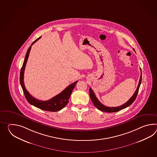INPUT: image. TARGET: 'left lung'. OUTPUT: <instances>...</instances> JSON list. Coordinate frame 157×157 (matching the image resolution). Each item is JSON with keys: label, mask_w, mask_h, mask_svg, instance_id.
<instances>
[{"label": "left lung", "mask_w": 157, "mask_h": 157, "mask_svg": "<svg viewBox=\"0 0 157 157\" xmlns=\"http://www.w3.org/2000/svg\"><path fill=\"white\" fill-rule=\"evenodd\" d=\"M133 50L135 51L134 49H133ZM140 71H141V76L140 78L139 82V84H138V86L137 87L136 91L134 93V94H133L132 96L130 98L129 100L127 101L124 104L122 105L119 106H117V107H107L104 105L102 104L101 102L98 101V98L96 97L94 91H92V90L90 88V96L91 101H92L94 105L98 110H100V111H102V112H107V113L118 112L119 110H121L122 109L129 106V105L132 104L134 101L135 100L136 97H137V95L138 92H139L140 86V84L141 83V80H142V73H141V68H140Z\"/></svg>", "instance_id": "left-lung-1"}]
</instances>
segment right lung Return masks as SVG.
Here are the masks:
<instances>
[{
	"instance_id": "obj_1",
	"label": "right lung",
	"mask_w": 157,
	"mask_h": 157,
	"mask_svg": "<svg viewBox=\"0 0 157 157\" xmlns=\"http://www.w3.org/2000/svg\"><path fill=\"white\" fill-rule=\"evenodd\" d=\"M40 38L41 36L36 39L28 49L26 55L25 57L24 61L21 67L20 75V84L24 92L25 96L29 104H30L40 109L45 111L57 112L63 108L69 102V99L71 96V94L76 84L77 83L78 81L75 82L71 84L68 87H66V88L63 91H62L60 94L56 95L55 97L49 99L47 101L39 100L30 94L25 86L24 82L25 69L28 61V57L29 56V53L32 48V45H33L35 42L38 40Z\"/></svg>"
}]
</instances>
